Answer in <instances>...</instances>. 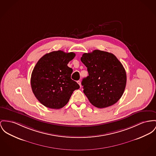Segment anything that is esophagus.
<instances>
[{"instance_id":"34e87169","label":"esophagus","mask_w":156,"mask_h":156,"mask_svg":"<svg viewBox=\"0 0 156 156\" xmlns=\"http://www.w3.org/2000/svg\"><path fill=\"white\" fill-rule=\"evenodd\" d=\"M77 83H78V84H79V86H80V87H81V86H82V85H81V82H80V80H78V81H77Z\"/></svg>"}]
</instances>
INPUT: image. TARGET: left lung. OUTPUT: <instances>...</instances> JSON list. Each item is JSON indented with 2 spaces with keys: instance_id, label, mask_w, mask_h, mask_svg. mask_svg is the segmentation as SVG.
Instances as JSON below:
<instances>
[{
  "instance_id": "left-lung-1",
  "label": "left lung",
  "mask_w": 156,
  "mask_h": 156,
  "mask_svg": "<svg viewBox=\"0 0 156 156\" xmlns=\"http://www.w3.org/2000/svg\"><path fill=\"white\" fill-rule=\"evenodd\" d=\"M81 61L89 73L82 84L89 102L99 108L116 103L124 94L126 83L121 62L113 54L98 50L84 53Z\"/></svg>"
}]
</instances>
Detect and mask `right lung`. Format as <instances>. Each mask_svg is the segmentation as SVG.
Instances as JSON below:
<instances>
[{"label":"right lung","instance_id":"obj_1","mask_svg":"<svg viewBox=\"0 0 156 156\" xmlns=\"http://www.w3.org/2000/svg\"><path fill=\"white\" fill-rule=\"evenodd\" d=\"M76 54L61 50L43 55L32 72L31 85L36 98L45 106L60 109L68 103L80 86L71 79L73 69L67 64Z\"/></svg>","mask_w":156,"mask_h":156}]
</instances>
